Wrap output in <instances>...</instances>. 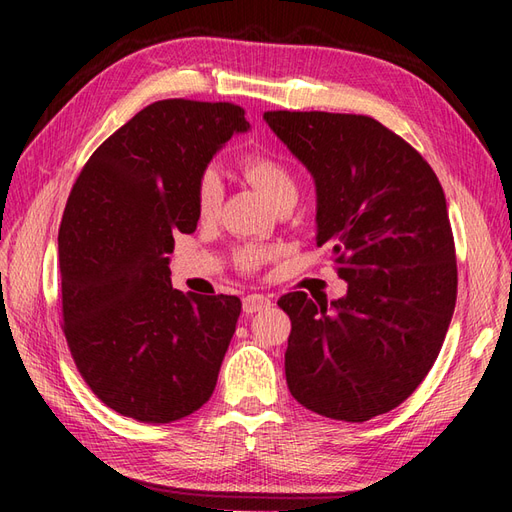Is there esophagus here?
Returning a JSON list of instances; mask_svg holds the SVG:
<instances>
[{"instance_id": "1", "label": "esophagus", "mask_w": 512, "mask_h": 512, "mask_svg": "<svg viewBox=\"0 0 512 512\" xmlns=\"http://www.w3.org/2000/svg\"><path fill=\"white\" fill-rule=\"evenodd\" d=\"M267 307H271V297H267V294H247L243 299L245 314H256L260 309H267Z\"/></svg>"}]
</instances>
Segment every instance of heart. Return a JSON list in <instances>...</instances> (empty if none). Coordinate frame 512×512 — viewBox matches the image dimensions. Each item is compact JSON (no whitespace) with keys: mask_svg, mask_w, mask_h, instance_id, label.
<instances>
[{"mask_svg":"<svg viewBox=\"0 0 512 512\" xmlns=\"http://www.w3.org/2000/svg\"><path fill=\"white\" fill-rule=\"evenodd\" d=\"M239 170L245 177V181H250L273 209L294 203L299 196L297 179H294L290 166L282 158L273 156V153H267V151L247 153V156H243L239 162ZM196 203H198V213L203 215V218H211V215L218 211L222 203V181L213 173V170H207V173L198 179ZM271 256H273V250H267V247L243 245L235 252V262L241 271H254Z\"/></svg>","mask_w":512,"mask_h":512,"instance_id":"1","label":"heart"}]
</instances>
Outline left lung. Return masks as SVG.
Returning a JSON list of instances; mask_svg holds the SVG:
<instances>
[{"label":"left lung","mask_w":512,"mask_h":512,"mask_svg":"<svg viewBox=\"0 0 512 512\" xmlns=\"http://www.w3.org/2000/svg\"><path fill=\"white\" fill-rule=\"evenodd\" d=\"M316 183V245L346 297L288 292L286 382L301 406L363 423L397 408L436 363L457 301L442 185L421 153L365 115L265 113Z\"/></svg>","instance_id":"8db88e82"}]
</instances>
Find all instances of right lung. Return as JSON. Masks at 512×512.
Instances as JSON below:
<instances>
[{
    "mask_svg": "<svg viewBox=\"0 0 512 512\" xmlns=\"http://www.w3.org/2000/svg\"><path fill=\"white\" fill-rule=\"evenodd\" d=\"M230 102L160 100L94 151L59 226L64 333L102 404L138 423H173L205 406L241 301L170 284L177 232L196 230V185L232 134Z\"/></svg>",
    "mask_w": 512,
    "mask_h": 512,
    "instance_id": "add662e5",
    "label": "right lung"
}]
</instances>
